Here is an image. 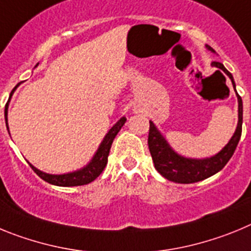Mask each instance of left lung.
I'll use <instances>...</instances> for the list:
<instances>
[{"instance_id":"obj_1","label":"left lung","mask_w":251,"mask_h":251,"mask_svg":"<svg viewBox=\"0 0 251 251\" xmlns=\"http://www.w3.org/2000/svg\"><path fill=\"white\" fill-rule=\"evenodd\" d=\"M206 49L216 54L211 46L206 45ZM211 66L223 70L230 77L235 93H236V89H235L236 85H235L231 73L227 72V69L219 61H212ZM236 97H238V126H236V129L230 141L227 142V145H225V147L220 152H217L211 157L190 158V157L179 154L171 147L167 139L156 127V124L150 121L148 148H150L154 167L162 176L176 183H194L202 181L207 177H211L212 175L217 174L219 171L225 167V165L229 162L236 150V146L241 137V128H243V100L238 93H236Z\"/></svg>"}]
</instances>
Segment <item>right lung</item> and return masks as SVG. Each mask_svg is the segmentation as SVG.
I'll return each mask as SVG.
<instances>
[{
	"mask_svg": "<svg viewBox=\"0 0 251 251\" xmlns=\"http://www.w3.org/2000/svg\"><path fill=\"white\" fill-rule=\"evenodd\" d=\"M19 86V85H17ZM17 86H15V89L11 92L10 98L8 101L12 98V94L15 93V90L17 89ZM8 101L4 106V121H6V127L8 130V123H7V114H8ZM127 118L126 117H122L117 123L108 130V133L105 134V137L103 138L101 143L99 145L98 150L94 153V156L92 157V159L89 161V163L84 167H81L80 170L73 171V172H68V174H61V175H52V174H46L43 171L37 170L35 166H32L28 162L30 167L34 170L35 174L43 178L44 181H46L48 183L55 186H61V187H72V186H81L86 185V183H90L92 181H94L99 175L103 172V170L105 168L106 163H108V156H109V151L112 147L113 139L115 138V136L118 134V132L121 130V128L123 127V124L126 123ZM10 133V130H8Z\"/></svg>",
	"mask_w": 251,
	"mask_h": 251,
	"instance_id": "add662e5",
	"label": "right lung"
}]
</instances>
